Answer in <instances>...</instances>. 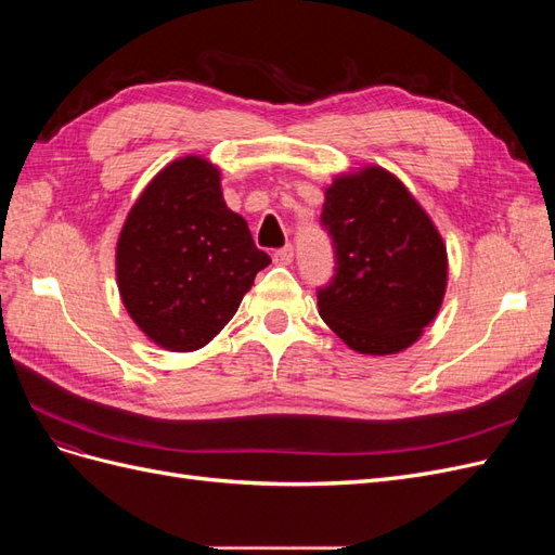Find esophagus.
Returning a JSON list of instances; mask_svg holds the SVG:
<instances>
[{"label": "esophagus", "mask_w": 555, "mask_h": 555, "mask_svg": "<svg viewBox=\"0 0 555 555\" xmlns=\"http://www.w3.org/2000/svg\"><path fill=\"white\" fill-rule=\"evenodd\" d=\"M273 261L280 263V266L292 263V261H294V247H292V245H284V247L275 249V251H273Z\"/></svg>", "instance_id": "obj_1"}]
</instances>
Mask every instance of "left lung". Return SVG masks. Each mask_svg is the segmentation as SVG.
I'll return each mask as SVG.
<instances>
[{
    "mask_svg": "<svg viewBox=\"0 0 555 555\" xmlns=\"http://www.w3.org/2000/svg\"><path fill=\"white\" fill-rule=\"evenodd\" d=\"M319 222L335 255V275L317 289L324 322L359 354L410 347L447 289V247L430 217L398 178L371 166L335 178Z\"/></svg>",
    "mask_w": 555,
    "mask_h": 555,
    "instance_id": "1",
    "label": "left lung"
}]
</instances>
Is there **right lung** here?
<instances>
[{"instance_id": "right-lung-1", "label": "right lung", "mask_w": 555, "mask_h": 555, "mask_svg": "<svg viewBox=\"0 0 555 555\" xmlns=\"http://www.w3.org/2000/svg\"><path fill=\"white\" fill-rule=\"evenodd\" d=\"M268 263L247 222L227 208L220 171L201 157L176 159L153 178L115 251L129 317L173 351L208 345Z\"/></svg>"}]
</instances>
